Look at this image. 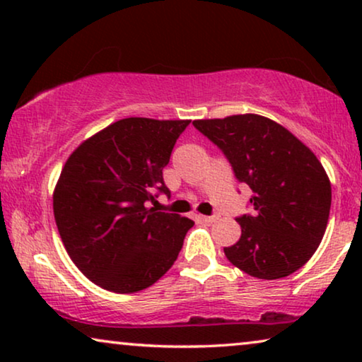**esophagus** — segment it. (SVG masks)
<instances>
[{"instance_id":"esophagus-1","label":"esophagus","mask_w":362,"mask_h":362,"mask_svg":"<svg viewBox=\"0 0 362 362\" xmlns=\"http://www.w3.org/2000/svg\"><path fill=\"white\" fill-rule=\"evenodd\" d=\"M197 219L206 222V224H212V222H216L217 219H219V216L214 214V216H197Z\"/></svg>"}]
</instances>
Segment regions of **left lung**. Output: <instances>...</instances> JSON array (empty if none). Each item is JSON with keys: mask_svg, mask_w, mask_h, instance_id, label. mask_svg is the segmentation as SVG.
Wrapping results in <instances>:
<instances>
[{"mask_svg": "<svg viewBox=\"0 0 362 362\" xmlns=\"http://www.w3.org/2000/svg\"><path fill=\"white\" fill-rule=\"evenodd\" d=\"M252 189L242 234L224 247L232 265L255 279H284L311 259L323 239L331 185L315 153L270 118L245 113L192 122Z\"/></svg>", "mask_w": 362, "mask_h": 362, "instance_id": "left-lung-1", "label": "left lung"}]
</instances>
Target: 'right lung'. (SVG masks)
<instances>
[{
  "instance_id": "add662e5",
  "label": "right lung",
  "mask_w": 362,
  "mask_h": 362,
  "mask_svg": "<svg viewBox=\"0 0 362 362\" xmlns=\"http://www.w3.org/2000/svg\"><path fill=\"white\" fill-rule=\"evenodd\" d=\"M189 120L123 118L69 156L54 191V217L69 257L93 284L135 293L180 254L187 217L148 207L170 196L163 168Z\"/></svg>"
}]
</instances>
